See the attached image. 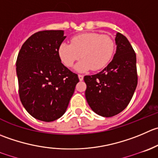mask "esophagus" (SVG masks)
Masks as SVG:
<instances>
[{"label": "esophagus", "instance_id": "obj_1", "mask_svg": "<svg viewBox=\"0 0 158 158\" xmlns=\"http://www.w3.org/2000/svg\"><path fill=\"white\" fill-rule=\"evenodd\" d=\"M79 76V80H80V81H82V80H83V76H82V75H80V74H79V76Z\"/></svg>", "mask_w": 158, "mask_h": 158}]
</instances>
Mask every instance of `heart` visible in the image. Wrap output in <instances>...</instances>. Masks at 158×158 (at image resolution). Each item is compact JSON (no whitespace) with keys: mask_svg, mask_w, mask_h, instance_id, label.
<instances>
[{"mask_svg":"<svg viewBox=\"0 0 158 158\" xmlns=\"http://www.w3.org/2000/svg\"><path fill=\"white\" fill-rule=\"evenodd\" d=\"M115 50V42L108 35L86 32L73 37L71 44L62 43L59 47V56L66 67H72L81 56L76 65L79 72L99 70L108 65Z\"/></svg>","mask_w":158,"mask_h":158,"instance_id":"1","label":"heart"}]
</instances>
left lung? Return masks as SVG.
<instances>
[{
    "label": "left lung",
    "instance_id": "obj_1",
    "mask_svg": "<svg viewBox=\"0 0 158 158\" xmlns=\"http://www.w3.org/2000/svg\"><path fill=\"white\" fill-rule=\"evenodd\" d=\"M116 54L106 67L93 76H85V95L92 110L99 116L111 117L123 111L137 85L136 54L127 38L117 32Z\"/></svg>",
    "mask_w": 158,
    "mask_h": 158
}]
</instances>
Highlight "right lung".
<instances>
[{
	"instance_id": "right-lung-1",
	"label": "right lung",
	"mask_w": 158,
	"mask_h": 158,
	"mask_svg": "<svg viewBox=\"0 0 158 158\" xmlns=\"http://www.w3.org/2000/svg\"><path fill=\"white\" fill-rule=\"evenodd\" d=\"M64 31H38L27 38L18 53L16 72L21 102L37 120L52 122L66 111L79 82L78 75L62 63L59 47Z\"/></svg>"
}]
</instances>
